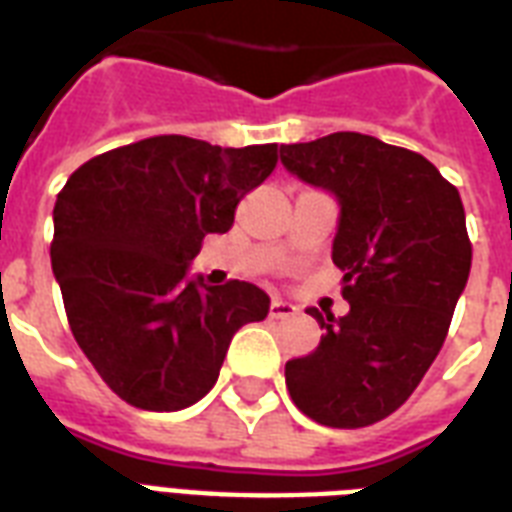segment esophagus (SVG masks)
I'll return each mask as SVG.
<instances>
[{
  "label": "esophagus",
  "mask_w": 512,
  "mask_h": 512,
  "mask_svg": "<svg viewBox=\"0 0 512 512\" xmlns=\"http://www.w3.org/2000/svg\"><path fill=\"white\" fill-rule=\"evenodd\" d=\"M300 308L289 300H281V297H273L271 303V319H289V316H297Z\"/></svg>",
  "instance_id": "obj_1"
}]
</instances>
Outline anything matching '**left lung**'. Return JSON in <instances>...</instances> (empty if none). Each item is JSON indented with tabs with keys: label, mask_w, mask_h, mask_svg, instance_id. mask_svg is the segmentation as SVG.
<instances>
[{
	"label": "left lung",
	"mask_w": 512,
	"mask_h": 512,
	"mask_svg": "<svg viewBox=\"0 0 512 512\" xmlns=\"http://www.w3.org/2000/svg\"><path fill=\"white\" fill-rule=\"evenodd\" d=\"M281 164L340 204L332 260L350 311L308 308L319 348L287 361L295 406L327 428L393 414L444 345L468 284L470 247L457 188L425 156L361 132L281 146Z\"/></svg>",
	"instance_id": "1"
}]
</instances>
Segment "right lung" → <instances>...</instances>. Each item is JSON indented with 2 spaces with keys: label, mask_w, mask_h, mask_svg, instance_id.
Masks as SVG:
<instances>
[{
  "label": "right lung",
  "mask_w": 512,
  "mask_h": 512,
  "mask_svg": "<svg viewBox=\"0 0 512 512\" xmlns=\"http://www.w3.org/2000/svg\"><path fill=\"white\" fill-rule=\"evenodd\" d=\"M276 154V143L220 148L159 135L84 162L58 193L50 257L68 324L127 404H196L217 382L231 337L268 316L260 287H207L188 268L207 233L231 228Z\"/></svg>",
  "instance_id": "1"
}]
</instances>
